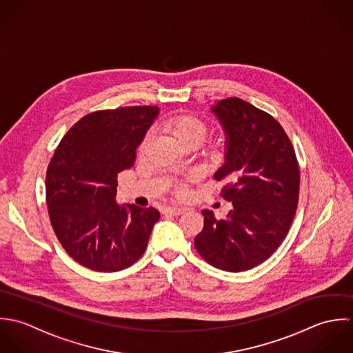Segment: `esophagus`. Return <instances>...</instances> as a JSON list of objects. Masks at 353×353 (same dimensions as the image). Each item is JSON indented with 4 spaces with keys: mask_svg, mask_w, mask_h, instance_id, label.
Masks as SVG:
<instances>
[{
    "mask_svg": "<svg viewBox=\"0 0 353 353\" xmlns=\"http://www.w3.org/2000/svg\"><path fill=\"white\" fill-rule=\"evenodd\" d=\"M185 212L184 208H165L163 209V214H170V215H180L183 212Z\"/></svg>",
    "mask_w": 353,
    "mask_h": 353,
    "instance_id": "esophagus-1",
    "label": "esophagus"
}]
</instances>
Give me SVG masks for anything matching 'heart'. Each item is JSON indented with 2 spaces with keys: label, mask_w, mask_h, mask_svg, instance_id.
Returning a JSON list of instances; mask_svg holds the SVG:
<instances>
[{
  "label": "heart",
  "mask_w": 353,
  "mask_h": 353,
  "mask_svg": "<svg viewBox=\"0 0 353 353\" xmlns=\"http://www.w3.org/2000/svg\"><path fill=\"white\" fill-rule=\"evenodd\" d=\"M161 128L169 134L176 143L183 147H198L202 141L208 138V127L205 123H202L199 119L190 116V114H177L168 120H165L161 124ZM150 141V134H145L141 139L138 145V151L143 152L145 145ZM180 194L184 191L183 185L177 190Z\"/></svg>",
  "instance_id": "b5f03b06"
}]
</instances>
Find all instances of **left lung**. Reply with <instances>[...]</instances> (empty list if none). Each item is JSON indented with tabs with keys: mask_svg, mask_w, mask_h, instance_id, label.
<instances>
[{
	"mask_svg": "<svg viewBox=\"0 0 353 353\" xmlns=\"http://www.w3.org/2000/svg\"><path fill=\"white\" fill-rule=\"evenodd\" d=\"M212 112L226 134L225 163L214 179L228 181L221 196L233 208L222 219L202 212L195 248L216 269L244 272L270 258L289 232L300 169L288 135L269 113L236 97L219 101Z\"/></svg>",
	"mask_w": 353,
	"mask_h": 353,
	"instance_id": "left-lung-1",
	"label": "left lung"
}]
</instances>
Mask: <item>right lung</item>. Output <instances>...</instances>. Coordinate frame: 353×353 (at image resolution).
Here are the masks:
<instances>
[{
  "instance_id": "1",
  "label": "right lung",
  "mask_w": 353,
  "mask_h": 353,
  "mask_svg": "<svg viewBox=\"0 0 353 353\" xmlns=\"http://www.w3.org/2000/svg\"><path fill=\"white\" fill-rule=\"evenodd\" d=\"M158 106L98 110L81 117L61 139L46 172L53 230L81 266L112 273L144 254L159 212L116 202L117 174L130 169Z\"/></svg>"
}]
</instances>
